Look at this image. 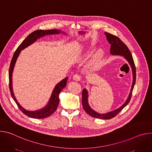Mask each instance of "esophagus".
<instances>
[{
    "instance_id": "esophagus-1",
    "label": "esophagus",
    "mask_w": 152,
    "mask_h": 152,
    "mask_svg": "<svg viewBox=\"0 0 152 152\" xmlns=\"http://www.w3.org/2000/svg\"><path fill=\"white\" fill-rule=\"evenodd\" d=\"M73 80H76V81H79V80H80L81 77H80V76L79 75H77V74H76V75H73Z\"/></svg>"
}]
</instances>
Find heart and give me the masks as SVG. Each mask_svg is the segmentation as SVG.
I'll return each mask as SVG.
<instances>
[{
  "mask_svg": "<svg viewBox=\"0 0 152 152\" xmlns=\"http://www.w3.org/2000/svg\"><path fill=\"white\" fill-rule=\"evenodd\" d=\"M90 51L89 49H86L81 52V56H86L89 55ZM104 57V52L102 49H98L92 56L88 64V66L91 69H96L100 66Z\"/></svg>",
  "mask_w": 152,
  "mask_h": 152,
  "instance_id": "heart-1",
  "label": "heart"
}]
</instances>
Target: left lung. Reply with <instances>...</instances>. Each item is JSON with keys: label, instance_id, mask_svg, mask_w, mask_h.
Segmentation results:
<instances>
[{"label": "left lung", "instance_id": "1", "mask_svg": "<svg viewBox=\"0 0 152 152\" xmlns=\"http://www.w3.org/2000/svg\"><path fill=\"white\" fill-rule=\"evenodd\" d=\"M104 34L106 35L107 41L109 42L110 44L111 45L110 53L112 55H120L123 56L124 59H126V60L128 62L130 66H131L133 76V80L131 91H130V93L124 103H123L120 107L117 108V109L104 114L98 113L92 109L88 103V92L86 88H84L83 90L82 103L83 110L85 111V112L94 118L107 120L111 119L114 117L115 115H117L129 103L130 100H131L132 91L136 81V69L132 54L131 52H130L129 49H128V48L127 47V46L124 44L118 37L107 32H104Z\"/></svg>", "mask_w": 152, "mask_h": 152}]
</instances>
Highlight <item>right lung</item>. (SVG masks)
Segmentation results:
<instances>
[{"label": "right lung", "instance_id": "obj_1", "mask_svg": "<svg viewBox=\"0 0 152 152\" xmlns=\"http://www.w3.org/2000/svg\"><path fill=\"white\" fill-rule=\"evenodd\" d=\"M64 34V35H67L64 32L61 31V30L58 29H51V30H37L30 34L27 38L21 43L20 45L18 47L17 50H15L13 57L12 58L10 70H9V86H10V90L11 92V96L15 102L16 103L17 105L19 107V109L21 111L23 114L26 115L27 116L32 118H44L49 117L57 109L58 105L59 102V95L62 91V90L66 87L67 85V82L68 80V77H66L65 79H62L60 81L58 84H56L55 86V88L52 91L50 99L48 103V104L43 107L41 109L36 111H28L26 110L23 107L21 106L18 101L17 100L12 89V73L14 71V69L15 67V64L16 63L17 59L19 56V55L21 50H23L25 48H28L34 42H35L38 39L45 37V35H54V34Z\"/></svg>", "mask_w": 152, "mask_h": 152}]
</instances>
